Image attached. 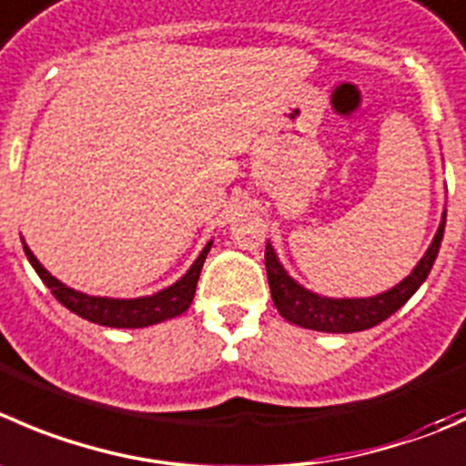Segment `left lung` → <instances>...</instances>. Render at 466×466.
Here are the masks:
<instances>
[{"instance_id": "obj_1", "label": "left lung", "mask_w": 466, "mask_h": 466, "mask_svg": "<svg viewBox=\"0 0 466 466\" xmlns=\"http://www.w3.org/2000/svg\"><path fill=\"white\" fill-rule=\"evenodd\" d=\"M444 225L446 214L417 268L394 289L373 298H323L307 291L289 278L287 270L275 257L270 243H266V275H268V287L275 307L289 323L319 329V332H360V329L373 328V325L390 319L396 309H400L414 296V291L426 282L428 273L437 259V252H440L441 238H444Z\"/></svg>"}]
</instances>
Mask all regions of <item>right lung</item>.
<instances>
[{"label": "right lung", "instance_id": "right-lung-1", "mask_svg": "<svg viewBox=\"0 0 466 466\" xmlns=\"http://www.w3.org/2000/svg\"><path fill=\"white\" fill-rule=\"evenodd\" d=\"M209 248L211 241L207 243L205 250H202L200 257L196 259V264L188 268V273L184 275L179 282H175L173 287L164 289V291L155 293V296L134 298V300L86 296V293L75 291V289L58 282L54 275H49L26 246L25 255L26 259L31 261V266L35 268V273L40 275V279L47 284L52 296L56 298L63 307H67V309L75 311L76 316H81V319L90 320V323L108 325V328H147V325L161 323V320L173 319V316L184 314V311L188 309V305L193 302V296H196L198 278H200L202 264H205Z\"/></svg>", "mask_w": 466, "mask_h": 466}]
</instances>
